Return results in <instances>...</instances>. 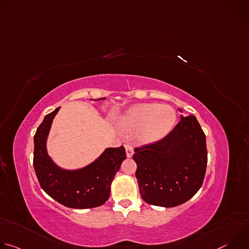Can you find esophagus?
Returning <instances> with one entry per match:
<instances>
[{
    "instance_id": "obj_1",
    "label": "esophagus",
    "mask_w": 249,
    "mask_h": 249,
    "mask_svg": "<svg viewBox=\"0 0 249 249\" xmlns=\"http://www.w3.org/2000/svg\"><path fill=\"white\" fill-rule=\"evenodd\" d=\"M125 149H126V156H127V158H132V156H133V154H134L133 148H132L131 146L126 145V146H125Z\"/></svg>"
}]
</instances>
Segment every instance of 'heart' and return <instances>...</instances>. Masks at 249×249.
I'll use <instances>...</instances> for the list:
<instances>
[{"mask_svg": "<svg viewBox=\"0 0 249 249\" xmlns=\"http://www.w3.org/2000/svg\"><path fill=\"white\" fill-rule=\"evenodd\" d=\"M176 122L175 110L167 105L144 103L132 106L116 119L118 128L134 138L140 145H152L164 139Z\"/></svg>", "mask_w": 249, "mask_h": 249, "instance_id": "obj_1", "label": "heart"}]
</instances>
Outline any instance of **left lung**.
Wrapping results in <instances>:
<instances>
[{
  "instance_id": "1",
  "label": "left lung",
  "mask_w": 249,
  "mask_h": 249,
  "mask_svg": "<svg viewBox=\"0 0 249 249\" xmlns=\"http://www.w3.org/2000/svg\"><path fill=\"white\" fill-rule=\"evenodd\" d=\"M178 111L182 112L180 108ZM180 118L164 139L134 150L140 194L148 204L178 206L202 186L207 166L206 136L195 116Z\"/></svg>"
}]
</instances>
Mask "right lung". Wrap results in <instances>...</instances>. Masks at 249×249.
<instances>
[{"mask_svg": "<svg viewBox=\"0 0 249 249\" xmlns=\"http://www.w3.org/2000/svg\"><path fill=\"white\" fill-rule=\"evenodd\" d=\"M106 97L94 99L105 100ZM90 100H93L90 98ZM60 107L47 114L34 135L33 166L41 188L60 204L73 209L103 205L110 195L115 174L126 159L123 146L106 148L88 165L77 169L59 166L47 152V139Z\"/></svg>", "mask_w": 249, "mask_h": 249, "instance_id": "1", "label": "right lung"}]
</instances>
